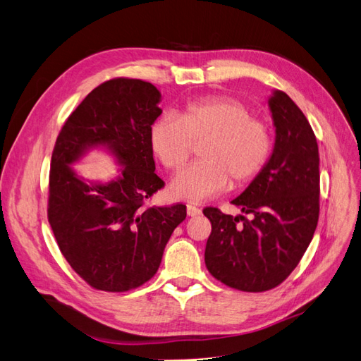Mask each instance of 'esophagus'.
Returning <instances> with one entry per match:
<instances>
[{
    "label": "esophagus",
    "mask_w": 361,
    "mask_h": 361,
    "mask_svg": "<svg viewBox=\"0 0 361 361\" xmlns=\"http://www.w3.org/2000/svg\"><path fill=\"white\" fill-rule=\"evenodd\" d=\"M187 214H188L190 216H195V215H199V214H200V209H199L197 206L188 204V206H187Z\"/></svg>",
    "instance_id": "obj_1"
}]
</instances>
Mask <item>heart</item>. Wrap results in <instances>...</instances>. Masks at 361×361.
<instances>
[{"instance_id":"heart-1","label":"heart","mask_w":361,"mask_h":361,"mask_svg":"<svg viewBox=\"0 0 361 361\" xmlns=\"http://www.w3.org/2000/svg\"><path fill=\"white\" fill-rule=\"evenodd\" d=\"M152 152L169 171H179L199 146V161L173 180V197L203 200L243 188L264 171L272 155V134L265 120L253 117L244 102L218 96L190 102L179 117L164 116L149 133Z\"/></svg>"}]
</instances>
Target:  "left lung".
Masks as SVG:
<instances>
[{"mask_svg":"<svg viewBox=\"0 0 361 361\" xmlns=\"http://www.w3.org/2000/svg\"><path fill=\"white\" fill-rule=\"evenodd\" d=\"M269 108L274 150L264 171L232 202L244 215L203 209L212 226L206 268L226 286L244 292H265L285 281L319 218V152L313 129L285 92H274Z\"/></svg>","mask_w":361,"mask_h":361,"instance_id":"1","label":"left lung"}]
</instances>
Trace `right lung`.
I'll use <instances>...</instances> for the list:
<instances>
[{"label": "right lung", "mask_w": 361, "mask_h": 361, "mask_svg": "<svg viewBox=\"0 0 361 361\" xmlns=\"http://www.w3.org/2000/svg\"><path fill=\"white\" fill-rule=\"evenodd\" d=\"M150 82L113 78L97 85L68 117L52 150L48 221L72 269L96 290L126 292L157 274L164 248L187 216V206H149L164 180L155 173L149 133L161 116ZM93 145H106L123 176L84 184L70 164Z\"/></svg>", "instance_id": "1"}]
</instances>
